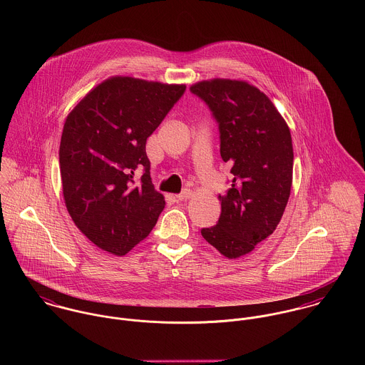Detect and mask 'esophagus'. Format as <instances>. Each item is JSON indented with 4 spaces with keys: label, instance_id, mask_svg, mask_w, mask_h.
<instances>
[{
    "label": "esophagus",
    "instance_id": "1",
    "mask_svg": "<svg viewBox=\"0 0 365 365\" xmlns=\"http://www.w3.org/2000/svg\"><path fill=\"white\" fill-rule=\"evenodd\" d=\"M191 197H192V191H191V190H184L181 194L175 195V198H177L178 201H187V200H190Z\"/></svg>",
    "mask_w": 365,
    "mask_h": 365
}]
</instances>
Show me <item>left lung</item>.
I'll list each match as a JSON object with an SVG mask.
<instances>
[{
	"instance_id": "left-lung-1",
	"label": "left lung",
	"mask_w": 365,
	"mask_h": 365,
	"mask_svg": "<svg viewBox=\"0 0 365 365\" xmlns=\"http://www.w3.org/2000/svg\"><path fill=\"white\" fill-rule=\"evenodd\" d=\"M190 90L213 112L220 156L233 174L230 188L217 197V223L201 235L222 256L237 259L272 235L282 217L292 187L291 132L271 100L247 81L212 78Z\"/></svg>"
}]
</instances>
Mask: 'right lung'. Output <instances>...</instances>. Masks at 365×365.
<instances>
[{
  "label": "right lung",
  "mask_w": 365,
  "mask_h": 365,
  "mask_svg": "<svg viewBox=\"0 0 365 365\" xmlns=\"http://www.w3.org/2000/svg\"><path fill=\"white\" fill-rule=\"evenodd\" d=\"M185 91L113 76L67 115L58 161L63 198L74 225L97 247L125 256L149 236L164 209L150 178L146 140ZM145 173L134 182V170Z\"/></svg>",
  "instance_id": "add662e5"
}]
</instances>
